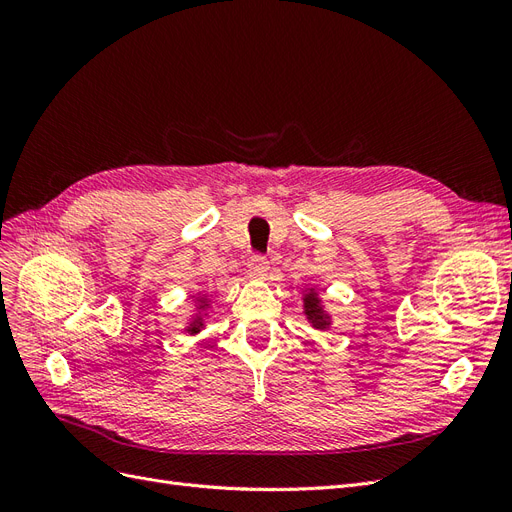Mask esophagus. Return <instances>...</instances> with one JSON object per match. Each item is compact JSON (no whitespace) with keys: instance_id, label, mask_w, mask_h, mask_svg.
I'll return each mask as SVG.
<instances>
[{"instance_id":"esophagus-1","label":"esophagus","mask_w":512,"mask_h":512,"mask_svg":"<svg viewBox=\"0 0 512 512\" xmlns=\"http://www.w3.org/2000/svg\"><path fill=\"white\" fill-rule=\"evenodd\" d=\"M247 271L254 277H265L269 273V260L265 256H254L247 265Z\"/></svg>"}]
</instances>
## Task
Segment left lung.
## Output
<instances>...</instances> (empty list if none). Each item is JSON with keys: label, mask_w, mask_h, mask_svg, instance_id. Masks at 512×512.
Wrapping results in <instances>:
<instances>
[{"label": "left lung", "mask_w": 512, "mask_h": 512, "mask_svg": "<svg viewBox=\"0 0 512 512\" xmlns=\"http://www.w3.org/2000/svg\"><path fill=\"white\" fill-rule=\"evenodd\" d=\"M303 314H305L307 322L318 331H327L331 327V314L324 309L316 288L303 290Z\"/></svg>", "instance_id": "left-lung-1"}]
</instances>
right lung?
Masks as SVG:
<instances>
[{
    "label": "right lung",
    "instance_id": "1",
    "mask_svg": "<svg viewBox=\"0 0 512 512\" xmlns=\"http://www.w3.org/2000/svg\"><path fill=\"white\" fill-rule=\"evenodd\" d=\"M209 305H211V301H209V294H205V292H198L196 297H194V314H192V318H190V322H188V327L183 329L185 333L196 335V333L203 331V327H205V318L209 316V314H207Z\"/></svg>",
    "mask_w": 512,
    "mask_h": 512
}]
</instances>
